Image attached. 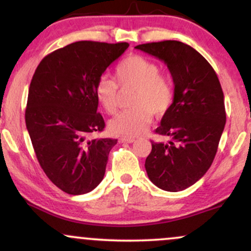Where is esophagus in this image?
I'll list each match as a JSON object with an SVG mask.
<instances>
[{
	"label": "esophagus",
	"mask_w": 251,
	"mask_h": 251,
	"mask_svg": "<svg viewBox=\"0 0 251 251\" xmlns=\"http://www.w3.org/2000/svg\"><path fill=\"white\" fill-rule=\"evenodd\" d=\"M119 140H120V142H122V143H129V144L135 142L134 138H127V137H122Z\"/></svg>",
	"instance_id": "34e87169"
}]
</instances>
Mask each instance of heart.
I'll list each match as a JSON object with an SVG mask.
<instances>
[{
    "mask_svg": "<svg viewBox=\"0 0 251 251\" xmlns=\"http://www.w3.org/2000/svg\"><path fill=\"white\" fill-rule=\"evenodd\" d=\"M114 79L101 76L96 83V97L108 114L119 107V86L123 91L134 87L131 96L132 108L124 111L109 124L114 134L137 137L151 123V117H162L175 99V83L168 74L160 73L158 65L148 57L132 55L117 66Z\"/></svg>",
    "mask_w": 251,
    "mask_h": 251,
    "instance_id": "b5f03b06",
    "label": "heart"
}]
</instances>
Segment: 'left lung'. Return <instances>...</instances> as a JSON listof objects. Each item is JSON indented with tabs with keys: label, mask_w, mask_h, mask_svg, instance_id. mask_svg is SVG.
<instances>
[{
	"label": "left lung",
	"mask_w": 251,
	"mask_h": 251,
	"mask_svg": "<svg viewBox=\"0 0 251 251\" xmlns=\"http://www.w3.org/2000/svg\"><path fill=\"white\" fill-rule=\"evenodd\" d=\"M135 50L165 62L175 83L174 102L154 131L170 140H151L146 172L159 189L181 191L200 180L215 159L226 119L220 80L211 65L183 42L144 43Z\"/></svg>",
	"instance_id": "left-lung-1"
}]
</instances>
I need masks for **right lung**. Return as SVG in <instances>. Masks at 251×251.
<instances>
[{
  "mask_svg": "<svg viewBox=\"0 0 251 251\" xmlns=\"http://www.w3.org/2000/svg\"><path fill=\"white\" fill-rule=\"evenodd\" d=\"M127 47V42L77 41L43 57L34 73L25 126L40 166L66 194H87L102 180L118 140L87 138L105 128L96 83Z\"/></svg>",
  "mask_w": 251,
  "mask_h": 251,
  "instance_id": "1",
  "label": "right lung"
}]
</instances>
